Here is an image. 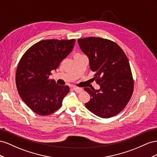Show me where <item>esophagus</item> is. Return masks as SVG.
I'll return each instance as SVG.
<instances>
[{"instance_id":"1","label":"esophagus","mask_w":157,"mask_h":157,"mask_svg":"<svg viewBox=\"0 0 157 157\" xmlns=\"http://www.w3.org/2000/svg\"><path fill=\"white\" fill-rule=\"evenodd\" d=\"M73 89H74V90L76 93H81V92L83 91V89H82V88H80V87H74Z\"/></svg>"}]
</instances>
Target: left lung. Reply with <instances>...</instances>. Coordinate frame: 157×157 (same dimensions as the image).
Wrapping results in <instances>:
<instances>
[{"label":"left lung","instance_id":"1","mask_svg":"<svg viewBox=\"0 0 157 157\" xmlns=\"http://www.w3.org/2000/svg\"><path fill=\"white\" fill-rule=\"evenodd\" d=\"M82 51L88 56L95 71L93 79L100 89L86 87L91 99L86 108L101 118H109L120 113L130 100L134 82L129 60L115 42L101 37L78 39Z\"/></svg>","mask_w":157,"mask_h":157}]
</instances>
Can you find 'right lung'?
<instances>
[{"label": "right lung", "instance_id": "obj_1", "mask_svg": "<svg viewBox=\"0 0 157 157\" xmlns=\"http://www.w3.org/2000/svg\"><path fill=\"white\" fill-rule=\"evenodd\" d=\"M75 39L43 40L31 46L17 67L16 84L21 99L39 115L47 116L59 109L70 91L49 79L51 71L72 51Z\"/></svg>", "mask_w": 157, "mask_h": 157}]
</instances>
